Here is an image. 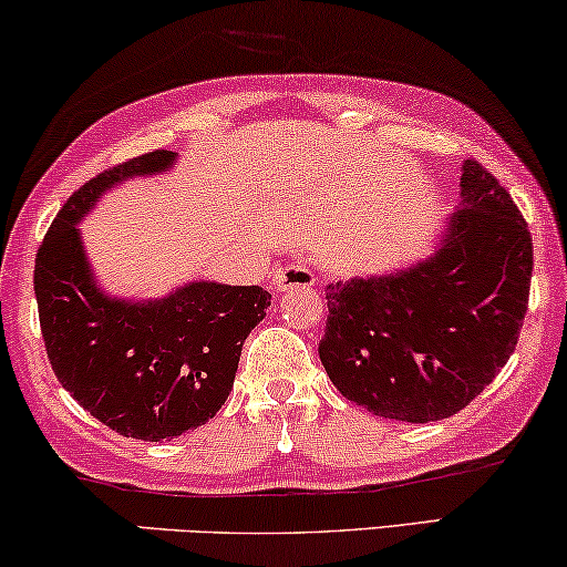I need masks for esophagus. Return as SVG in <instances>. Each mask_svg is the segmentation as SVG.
I'll return each instance as SVG.
<instances>
[{"label": "esophagus", "instance_id": "1", "mask_svg": "<svg viewBox=\"0 0 567 567\" xmlns=\"http://www.w3.org/2000/svg\"><path fill=\"white\" fill-rule=\"evenodd\" d=\"M315 286V274L307 262H289L286 268H278L274 274V289L278 293L293 289H309Z\"/></svg>", "mask_w": 567, "mask_h": 567}]
</instances>
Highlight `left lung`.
<instances>
[{"label": "left lung", "mask_w": 567, "mask_h": 567, "mask_svg": "<svg viewBox=\"0 0 567 567\" xmlns=\"http://www.w3.org/2000/svg\"><path fill=\"white\" fill-rule=\"evenodd\" d=\"M460 212L439 250L398 274L328 286L320 361L338 392L390 421L467 408L514 353L532 284V235L511 193L462 162Z\"/></svg>", "instance_id": "left-lung-1"}]
</instances>
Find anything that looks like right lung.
<instances>
[{"instance_id": "right-lung-1", "label": "right lung", "mask_w": 567, "mask_h": 567, "mask_svg": "<svg viewBox=\"0 0 567 567\" xmlns=\"http://www.w3.org/2000/svg\"><path fill=\"white\" fill-rule=\"evenodd\" d=\"M157 150L84 183L35 255V299L45 353L61 386L121 436L162 441L198 429L227 402L245 338L266 317L260 286L185 284L157 301L115 299L95 284L76 224L107 188L165 173Z\"/></svg>"}]
</instances>
